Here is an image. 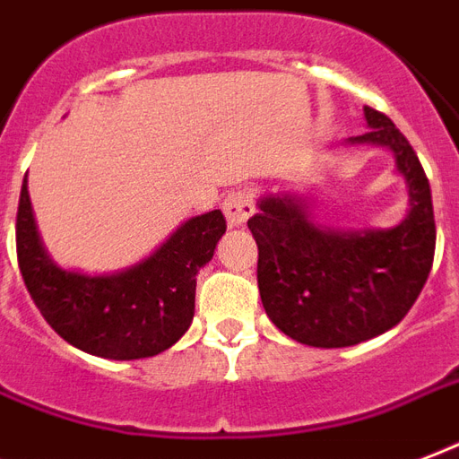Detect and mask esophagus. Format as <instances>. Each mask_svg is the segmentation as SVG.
I'll return each mask as SVG.
<instances>
[{
  "mask_svg": "<svg viewBox=\"0 0 459 459\" xmlns=\"http://www.w3.org/2000/svg\"><path fill=\"white\" fill-rule=\"evenodd\" d=\"M222 211H225L227 225L230 227H241L247 225V220L254 215V191L251 189H237L232 191L230 196L225 198L222 204Z\"/></svg>",
  "mask_w": 459,
  "mask_h": 459,
  "instance_id": "esophagus-1",
  "label": "esophagus"
}]
</instances>
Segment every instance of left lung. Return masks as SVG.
<instances>
[{"label": "left lung", "mask_w": 459, "mask_h": 459, "mask_svg": "<svg viewBox=\"0 0 459 459\" xmlns=\"http://www.w3.org/2000/svg\"><path fill=\"white\" fill-rule=\"evenodd\" d=\"M368 131L342 145H381L407 184L410 211L388 230L321 225L308 198L268 191L248 230L258 244L265 314L308 347H351L403 321L431 273L436 251L431 186L410 141L383 112L364 108Z\"/></svg>", "instance_id": "left-lung-1"}]
</instances>
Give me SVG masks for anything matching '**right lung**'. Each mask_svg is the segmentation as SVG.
<instances>
[{
	"label": "right lung",
	"mask_w": 459,
	"mask_h": 459,
	"mask_svg": "<svg viewBox=\"0 0 459 459\" xmlns=\"http://www.w3.org/2000/svg\"><path fill=\"white\" fill-rule=\"evenodd\" d=\"M227 225L220 211L184 220L143 261L88 275L49 258L23 179L16 215L19 268L35 307L59 337L93 357H155L179 340L196 308V275Z\"/></svg>",
	"instance_id": "right-lung-1"
}]
</instances>
